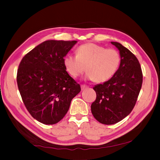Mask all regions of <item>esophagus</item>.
<instances>
[{
  "label": "esophagus",
  "instance_id": "esophagus-1",
  "mask_svg": "<svg viewBox=\"0 0 160 160\" xmlns=\"http://www.w3.org/2000/svg\"><path fill=\"white\" fill-rule=\"evenodd\" d=\"M87 88H88V87H87V85H84V84H81V89H82V90H84Z\"/></svg>",
  "mask_w": 160,
  "mask_h": 160
}]
</instances>
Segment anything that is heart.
<instances>
[{
  "label": "heart",
  "mask_w": 160,
  "mask_h": 160,
  "mask_svg": "<svg viewBox=\"0 0 160 160\" xmlns=\"http://www.w3.org/2000/svg\"><path fill=\"white\" fill-rule=\"evenodd\" d=\"M77 55H67L64 58L66 70L72 77L78 78L87 71L86 78L96 82H105L117 73L121 55L114 48L93 43H87L77 48Z\"/></svg>",
  "instance_id": "obj_1"
}]
</instances>
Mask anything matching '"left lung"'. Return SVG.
<instances>
[{
    "label": "left lung",
    "mask_w": 160,
    "mask_h": 160,
    "mask_svg": "<svg viewBox=\"0 0 160 160\" xmlns=\"http://www.w3.org/2000/svg\"><path fill=\"white\" fill-rule=\"evenodd\" d=\"M111 43L119 51V68L110 80L93 87L96 98L91 106L94 118L105 125L117 123L132 112L143 82L142 68L136 56L120 43Z\"/></svg>",
    "instance_id": "left-lung-1"
}]
</instances>
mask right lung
<instances>
[{
	"label": "right lung",
	"instance_id": "1",
	"mask_svg": "<svg viewBox=\"0 0 160 160\" xmlns=\"http://www.w3.org/2000/svg\"><path fill=\"white\" fill-rule=\"evenodd\" d=\"M76 43L46 41L28 52L18 66L17 81L22 100L30 115L43 124L61 121L80 92L64 65V57Z\"/></svg>",
	"mask_w": 160,
	"mask_h": 160
}]
</instances>
